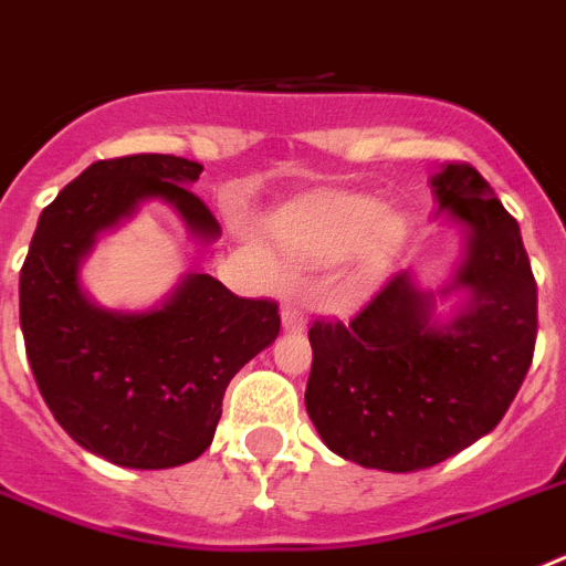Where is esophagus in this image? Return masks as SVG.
Here are the masks:
<instances>
[{
    "instance_id": "34e87169",
    "label": "esophagus",
    "mask_w": 566,
    "mask_h": 566,
    "mask_svg": "<svg viewBox=\"0 0 566 566\" xmlns=\"http://www.w3.org/2000/svg\"><path fill=\"white\" fill-rule=\"evenodd\" d=\"M282 327L284 333H302L307 327V313H304V307L296 298H287L282 304Z\"/></svg>"
}]
</instances>
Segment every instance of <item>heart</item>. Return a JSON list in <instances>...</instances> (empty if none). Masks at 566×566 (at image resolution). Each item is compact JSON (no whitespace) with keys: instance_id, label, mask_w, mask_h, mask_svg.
I'll use <instances>...</instances> for the list:
<instances>
[{"instance_id":"1","label":"heart","mask_w":566,"mask_h":566,"mask_svg":"<svg viewBox=\"0 0 566 566\" xmlns=\"http://www.w3.org/2000/svg\"><path fill=\"white\" fill-rule=\"evenodd\" d=\"M270 233L298 262L327 268L350 255L361 276H373L399 250L405 224L370 196L316 193L279 208Z\"/></svg>"}]
</instances>
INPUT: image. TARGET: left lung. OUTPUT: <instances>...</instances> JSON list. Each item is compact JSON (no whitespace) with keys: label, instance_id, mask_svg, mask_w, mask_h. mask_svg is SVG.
Listing matches in <instances>:
<instances>
[{"label":"left lung","instance_id":"left-lung-1","mask_svg":"<svg viewBox=\"0 0 566 566\" xmlns=\"http://www.w3.org/2000/svg\"><path fill=\"white\" fill-rule=\"evenodd\" d=\"M430 188L461 233L453 276L424 287L401 270L353 322L311 327L307 416L367 470L416 473L461 453L499 424L533 361L538 290L518 222L470 165L441 167Z\"/></svg>","mask_w":566,"mask_h":566}]
</instances>
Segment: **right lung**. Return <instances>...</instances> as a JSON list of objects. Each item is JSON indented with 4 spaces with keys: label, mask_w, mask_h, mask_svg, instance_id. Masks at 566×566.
I'll return each mask as SVG.
<instances>
[{
    "label": "right lung",
    "mask_w": 566,
    "mask_h": 566,
    "mask_svg": "<svg viewBox=\"0 0 566 566\" xmlns=\"http://www.w3.org/2000/svg\"><path fill=\"white\" fill-rule=\"evenodd\" d=\"M205 167L142 154L93 161L42 210L19 276V322L33 378L62 430L116 467L167 470L199 459L230 378L279 336V307L185 273L161 302L105 307L82 284L99 235L147 201L174 208L201 248L222 235L190 193Z\"/></svg>",
    "instance_id": "1"
}]
</instances>
